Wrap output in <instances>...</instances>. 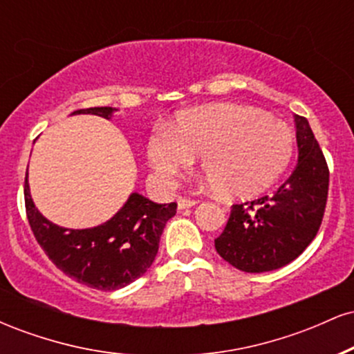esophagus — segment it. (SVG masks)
Wrapping results in <instances>:
<instances>
[{
	"instance_id": "34e87169",
	"label": "esophagus",
	"mask_w": 354,
	"mask_h": 354,
	"mask_svg": "<svg viewBox=\"0 0 354 354\" xmlns=\"http://www.w3.org/2000/svg\"><path fill=\"white\" fill-rule=\"evenodd\" d=\"M176 203H178V209H188L198 205L196 200H189V198H183V196L178 198Z\"/></svg>"
}]
</instances>
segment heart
Instances as JSON below:
<instances>
[{
	"mask_svg": "<svg viewBox=\"0 0 354 354\" xmlns=\"http://www.w3.org/2000/svg\"><path fill=\"white\" fill-rule=\"evenodd\" d=\"M295 151L291 129L245 104H205L176 116L148 140L158 176L171 181L201 156L205 173L228 198H250L273 186Z\"/></svg>",
	"mask_w": 354,
	"mask_h": 354,
	"instance_id": "1",
	"label": "heart"
}]
</instances>
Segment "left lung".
Wrapping results in <instances>:
<instances>
[{"label":"left lung","mask_w":354,"mask_h":354,"mask_svg":"<svg viewBox=\"0 0 354 354\" xmlns=\"http://www.w3.org/2000/svg\"><path fill=\"white\" fill-rule=\"evenodd\" d=\"M298 165L271 196L233 205L214 239L218 254L246 273L278 270L315 239L326 208L330 171L306 118L295 116Z\"/></svg>","instance_id":"1"}]
</instances>
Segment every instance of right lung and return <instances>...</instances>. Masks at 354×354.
I'll list each match as a JSON object with an SVG mask.
<instances>
[{
    "label": "right lung",
    "mask_w": 354,
    "mask_h": 354,
    "mask_svg": "<svg viewBox=\"0 0 354 354\" xmlns=\"http://www.w3.org/2000/svg\"><path fill=\"white\" fill-rule=\"evenodd\" d=\"M116 108L101 106L73 111L111 120ZM24 203L36 241L63 273L78 283L101 291L124 288L146 273L156 258L160 238L176 203H154L131 193L113 218L95 228L70 230L46 219L35 206L24 178Z\"/></svg>",
    "instance_id": "right-lung-1"
}]
</instances>
